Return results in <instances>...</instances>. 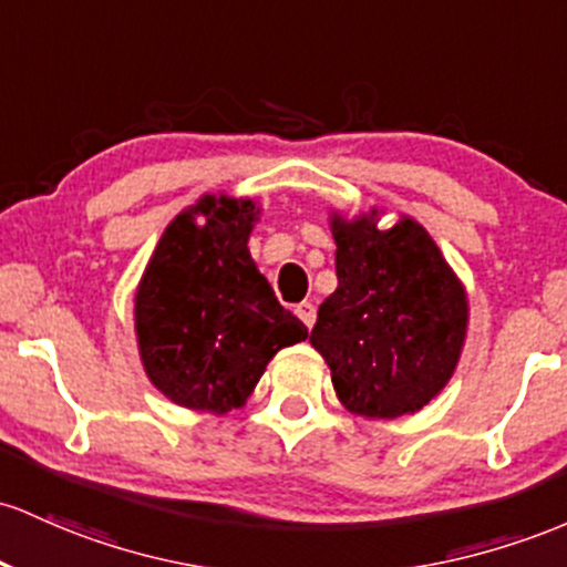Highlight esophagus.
<instances>
[{
  "mask_svg": "<svg viewBox=\"0 0 567 567\" xmlns=\"http://www.w3.org/2000/svg\"><path fill=\"white\" fill-rule=\"evenodd\" d=\"M295 313L300 316V321H302L308 329L316 323V308H313V302H300V305H297V308H295Z\"/></svg>",
  "mask_w": 567,
  "mask_h": 567,
  "instance_id": "esophagus-1",
  "label": "esophagus"
}]
</instances>
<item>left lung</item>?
<instances>
[{"label":"left lung","instance_id":"8db88e82","mask_svg":"<svg viewBox=\"0 0 567 567\" xmlns=\"http://www.w3.org/2000/svg\"><path fill=\"white\" fill-rule=\"evenodd\" d=\"M378 208L329 212L337 289L318 308L310 346L342 406L367 421L423 410L453 378L468 332V295L429 230Z\"/></svg>","mask_w":567,"mask_h":567}]
</instances>
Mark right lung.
Here are the masks:
<instances>
[{
  "label": "right lung",
  "instance_id": "1",
  "mask_svg": "<svg viewBox=\"0 0 567 567\" xmlns=\"http://www.w3.org/2000/svg\"><path fill=\"white\" fill-rule=\"evenodd\" d=\"M251 198L203 195L165 227L133 297V329L150 383L174 404L225 412L246 404L281 348L308 329L257 270Z\"/></svg>",
  "mask_w": 567,
  "mask_h": 567
}]
</instances>
